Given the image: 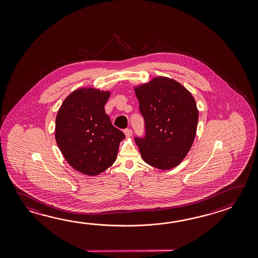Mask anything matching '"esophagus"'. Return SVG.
<instances>
[{
    "instance_id": "34e87169",
    "label": "esophagus",
    "mask_w": 258,
    "mask_h": 258,
    "mask_svg": "<svg viewBox=\"0 0 258 258\" xmlns=\"http://www.w3.org/2000/svg\"><path fill=\"white\" fill-rule=\"evenodd\" d=\"M124 134H125V136L127 137H130L132 136V134H133V131H132V129H130V128H127V129L124 130Z\"/></svg>"
}]
</instances>
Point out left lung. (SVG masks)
Instances as JSON below:
<instances>
[{
	"mask_svg": "<svg viewBox=\"0 0 258 258\" xmlns=\"http://www.w3.org/2000/svg\"><path fill=\"white\" fill-rule=\"evenodd\" d=\"M135 91L145 121V135L135 141L144 161L160 170L180 164L196 137V100L180 83L168 77L154 78Z\"/></svg>",
	"mask_w": 258,
	"mask_h": 258,
	"instance_id": "left-lung-1",
	"label": "left lung"
}]
</instances>
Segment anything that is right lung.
Wrapping results in <instances>:
<instances>
[{
	"label": "right lung",
	"instance_id": "1",
	"mask_svg": "<svg viewBox=\"0 0 258 258\" xmlns=\"http://www.w3.org/2000/svg\"><path fill=\"white\" fill-rule=\"evenodd\" d=\"M109 92L95 88L70 94L56 117L55 139L74 169L97 175L114 163L124 134L112 125L105 112Z\"/></svg>",
	"mask_w": 258,
	"mask_h": 258
}]
</instances>
